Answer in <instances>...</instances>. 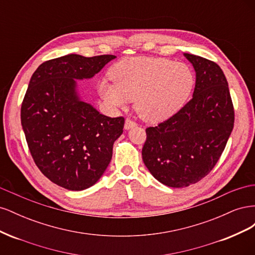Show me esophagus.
Returning <instances> with one entry per match:
<instances>
[{"label":"esophagus","mask_w":255,"mask_h":255,"mask_svg":"<svg viewBox=\"0 0 255 255\" xmlns=\"http://www.w3.org/2000/svg\"><path fill=\"white\" fill-rule=\"evenodd\" d=\"M136 126H137V125H136V123H135L134 121L129 120V119H127V120H126V123H125V128L128 130V129H130V128H135Z\"/></svg>","instance_id":"obj_1"}]
</instances>
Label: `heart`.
Instances as JSON below:
<instances>
[{"label": "heart", "mask_w": 255, "mask_h": 255, "mask_svg": "<svg viewBox=\"0 0 255 255\" xmlns=\"http://www.w3.org/2000/svg\"><path fill=\"white\" fill-rule=\"evenodd\" d=\"M111 76L114 83L103 81L99 87L105 101L125 107L135 100L137 114L151 123L163 122L180 112L196 82L189 66L161 57L125 58L112 68Z\"/></svg>", "instance_id": "heart-1"}]
</instances>
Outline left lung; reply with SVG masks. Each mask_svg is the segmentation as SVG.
Masks as SVG:
<instances>
[{
    "label": "left lung",
    "instance_id": "obj_1",
    "mask_svg": "<svg viewBox=\"0 0 255 255\" xmlns=\"http://www.w3.org/2000/svg\"><path fill=\"white\" fill-rule=\"evenodd\" d=\"M196 71L192 99L171 118L148 128L142 159L150 173L173 188L202 180L217 164L234 127L228 81L214 61L184 53Z\"/></svg>",
    "mask_w": 255,
    "mask_h": 255
}]
</instances>
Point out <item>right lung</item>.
<instances>
[{
  "instance_id": "right-lung-1",
  "label": "right lung",
  "mask_w": 255,
  "mask_h": 255,
  "mask_svg": "<svg viewBox=\"0 0 255 255\" xmlns=\"http://www.w3.org/2000/svg\"><path fill=\"white\" fill-rule=\"evenodd\" d=\"M68 54L44 61L30 78L21 106V125L35 164L68 190L95 185L113 156L125 118H111L83 101L78 81L89 80L115 59Z\"/></svg>"
}]
</instances>
